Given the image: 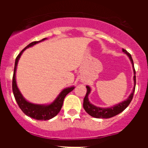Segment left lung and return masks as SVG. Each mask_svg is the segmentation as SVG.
Returning <instances> with one entry per match:
<instances>
[{
	"instance_id": "8db88e82",
	"label": "left lung",
	"mask_w": 148,
	"mask_h": 148,
	"mask_svg": "<svg viewBox=\"0 0 148 148\" xmlns=\"http://www.w3.org/2000/svg\"><path fill=\"white\" fill-rule=\"evenodd\" d=\"M122 51L127 56L129 57L130 61H131V64L133 65V73H134V76H133V80H134V87H133V92H131L129 97L126 99L125 101H122V102L119 103V104L114 105L113 107H110V108H99V107H96V106L93 105L90 102L88 99V95L90 94V91H91V89L89 86H86L87 87V93H86L85 97L84 99V103H83V107L84 109L85 110V111L88 113L89 115H90L91 116L94 117V118L97 119H109L111 117H113V116H116V115L119 114L120 113H121L123 110H125L127 106L130 104V103L131 102L132 99L133 97V94H134V91H135V87H136V71L135 68H134V64H133V58L131 57V55L129 53L127 52V50L122 49Z\"/></svg>"
}]
</instances>
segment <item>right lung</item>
I'll return each mask as SVG.
<instances>
[{
	"label": "right lung",
	"mask_w": 148,
	"mask_h": 148,
	"mask_svg": "<svg viewBox=\"0 0 148 148\" xmlns=\"http://www.w3.org/2000/svg\"><path fill=\"white\" fill-rule=\"evenodd\" d=\"M45 38L42 39L41 40L39 41H34V42L30 43L29 45H27L23 50L21 52L18 56H17L16 59H15V67H14V73H13V78H12V92L15 96V99L16 100L17 103H18L19 108H21L23 113H25L27 116H29L31 118L35 119L36 120H49L53 119V117L58 114L61 110V108H62L63 102H64V99L65 96L67 95L69 92L73 91V89L75 88V87H70L65 88L60 92L59 95H58V97L56 98L54 100L53 103H51L49 104H32L29 101H27L22 94L21 93L20 90L18 89V86L16 84V78H15V73H16L17 65H18V60L20 58L21 56L22 55L23 52L27 48L32 47L35 44H38V43L43 41V40H46Z\"/></svg>",
	"instance_id": "right-lung-1"
}]
</instances>
